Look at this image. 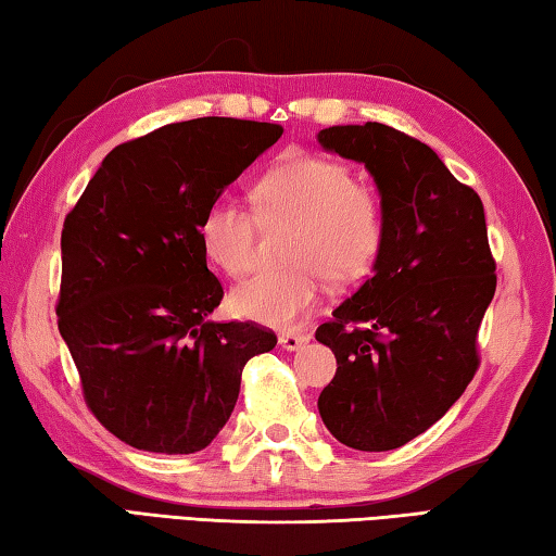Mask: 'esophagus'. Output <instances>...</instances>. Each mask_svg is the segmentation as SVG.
<instances>
[{"mask_svg": "<svg viewBox=\"0 0 556 556\" xmlns=\"http://www.w3.org/2000/svg\"><path fill=\"white\" fill-rule=\"evenodd\" d=\"M307 341H309V337H305V333H292V331L280 333L278 337L280 349H286V351H300Z\"/></svg>", "mask_w": 556, "mask_h": 556, "instance_id": "obj_1", "label": "esophagus"}]
</instances>
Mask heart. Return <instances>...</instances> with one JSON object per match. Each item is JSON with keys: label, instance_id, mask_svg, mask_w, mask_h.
<instances>
[{"label": "heart", "instance_id": "heart-1", "mask_svg": "<svg viewBox=\"0 0 556 556\" xmlns=\"http://www.w3.org/2000/svg\"><path fill=\"white\" fill-rule=\"evenodd\" d=\"M258 215L268 225H295L288 239V270L258 274L232 290L237 317L266 327H295L317 305L321 276L329 282L361 278L384 235L382 207L368 186L355 184L349 166L329 156L290 152L254 188ZM256 213L223 193L201 219L205 254L229 276L256 264Z\"/></svg>", "mask_w": 556, "mask_h": 556}]
</instances>
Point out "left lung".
<instances>
[{
	"label": "left lung",
	"mask_w": 556,
	"mask_h": 556,
	"mask_svg": "<svg viewBox=\"0 0 556 556\" xmlns=\"http://www.w3.org/2000/svg\"><path fill=\"white\" fill-rule=\"evenodd\" d=\"M317 142L368 169L384 219L372 276L317 329L339 363L317 406L339 443L384 453L443 418L477 372L496 292L484 205L390 125H331Z\"/></svg>",
	"instance_id": "obj_1"
}]
</instances>
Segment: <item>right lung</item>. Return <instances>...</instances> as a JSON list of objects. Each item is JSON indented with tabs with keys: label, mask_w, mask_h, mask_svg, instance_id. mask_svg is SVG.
<instances>
[{
	"label": "right lung",
	"mask_w": 556,
	"mask_h": 556,
	"mask_svg": "<svg viewBox=\"0 0 556 556\" xmlns=\"http://www.w3.org/2000/svg\"><path fill=\"white\" fill-rule=\"evenodd\" d=\"M276 123H172L106 154L62 227L58 327L84 400L138 450L191 455L235 412L244 365L276 345L247 321H213L223 286L201 219L276 144Z\"/></svg>",
	"instance_id": "obj_1"
}]
</instances>
